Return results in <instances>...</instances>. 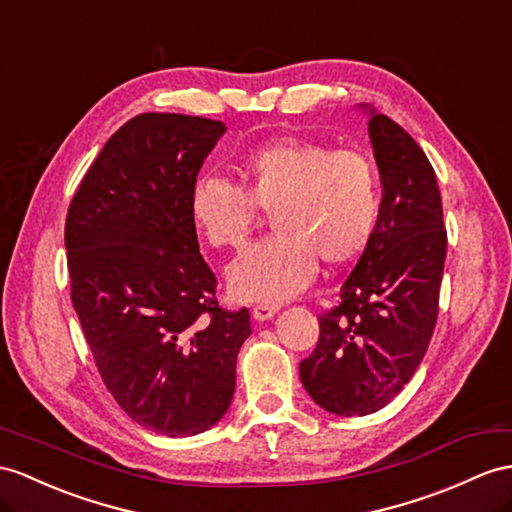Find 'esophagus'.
<instances>
[{
    "label": "esophagus",
    "instance_id": "1",
    "mask_svg": "<svg viewBox=\"0 0 512 512\" xmlns=\"http://www.w3.org/2000/svg\"><path fill=\"white\" fill-rule=\"evenodd\" d=\"M278 310H280L278 304H256L252 308V317L258 319V321H267V319H271L273 315H276Z\"/></svg>",
    "mask_w": 512,
    "mask_h": 512
}]
</instances>
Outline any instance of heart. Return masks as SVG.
I'll use <instances>...</instances> for the list:
<instances>
[{
    "instance_id": "1",
    "label": "heart",
    "mask_w": 512,
    "mask_h": 512,
    "mask_svg": "<svg viewBox=\"0 0 512 512\" xmlns=\"http://www.w3.org/2000/svg\"><path fill=\"white\" fill-rule=\"evenodd\" d=\"M241 186L204 173L189 195L193 226L215 249H241L260 210L273 232L230 267L236 297L282 302L313 282L319 258L330 267L365 252L380 221L376 165L358 149L284 136L236 160Z\"/></svg>"
}]
</instances>
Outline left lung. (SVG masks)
Here are the masks:
<instances>
[{"label": "left lung", "instance_id": "8db88e82", "mask_svg": "<svg viewBox=\"0 0 512 512\" xmlns=\"http://www.w3.org/2000/svg\"><path fill=\"white\" fill-rule=\"evenodd\" d=\"M369 136L384 191L378 228L343 282L341 302L319 315L315 352L299 363L308 395L341 417L376 413L413 378L439 317L447 254L428 156L373 110Z\"/></svg>", "mask_w": 512, "mask_h": 512}]
</instances>
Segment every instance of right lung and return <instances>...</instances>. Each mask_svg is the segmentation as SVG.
I'll return each instance as SVG.
<instances>
[{
    "mask_svg": "<svg viewBox=\"0 0 512 512\" xmlns=\"http://www.w3.org/2000/svg\"><path fill=\"white\" fill-rule=\"evenodd\" d=\"M221 121L143 112L110 136L69 204L65 247L95 367L139 426L193 436L226 415L249 310L217 302L191 186Z\"/></svg>",
    "mask_w": 512,
    "mask_h": 512,
    "instance_id": "add662e5",
    "label": "right lung"
}]
</instances>
